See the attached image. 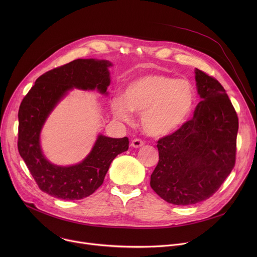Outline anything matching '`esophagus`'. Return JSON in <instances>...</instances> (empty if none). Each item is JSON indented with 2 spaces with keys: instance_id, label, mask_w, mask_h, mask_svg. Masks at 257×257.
I'll return each mask as SVG.
<instances>
[{
  "instance_id": "34e87169",
  "label": "esophagus",
  "mask_w": 257,
  "mask_h": 257,
  "mask_svg": "<svg viewBox=\"0 0 257 257\" xmlns=\"http://www.w3.org/2000/svg\"><path fill=\"white\" fill-rule=\"evenodd\" d=\"M144 141H142V140H140V139H134L132 142H131V146L133 147V148H140V147H142V146H144Z\"/></svg>"
}]
</instances>
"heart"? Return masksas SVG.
Masks as SVG:
<instances>
[{
	"mask_svg": "<svg viewBox=\"0 0 257 257\" xmlns=\"http://www.w3.org/2000/svg\"><path fill=\"white\" fill-rule=\"evenodd\" d=\"M195 103L192 84L184 79L146 75L130 82L121 98L111 101L113 115L131 120V111L141 113V125L148 136L161 138L179 129Z\"/></svg>",
	"mask_w": 257,
	"mask_h": 257,
	"instance_id": "heart-1",
	"label": "heart"
}]
</instances>
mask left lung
<instances>
[{
	"label": "left lung",
	"instance_id": "obj_1",
	"mask_svg": "<svg viewBox=\"0 0 257 257\" xmlns=\"http://www.w3.org/2000/svg\"><path fill=\"white\" fill-rule=\"evenodd\" d=\"M194 117L157 142L150 185L165 201L191 205L217 192L235 165L238 118L219 81L198 69Z\"/></svg>",
	"mask_w": 257,
	"mask_h": 257
}]
</instances>
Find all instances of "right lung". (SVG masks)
Masks as SVG:
<instances>
[{"label": "right lung", "mask_w": 257, "mask_h": 257, "mask_svg": "<svg viewBox=\"0 0 257 257\" xmlns=\"http://www.w3.org/2000/svg\"><path fill=\"white\" fill-rule=\"evenodd\" d=\"M105 60L77 59L37 78L19 109L18 149L32 177L43 192L62 200H80L102 185L111 161L129 148L127 137L111 139L99 136L88 156L78 165L58 167L45 158L39 134L53 108L73 87L105 93L110 84Z\"/></svg>", "instance_id": "1"}]
</instances>
